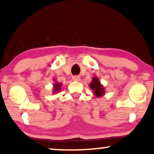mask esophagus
Returning a JSON list of instances; mask_svg holds the SVG:
<instances>
[{
	"label": "esophagus",
	"instance_id": "esophagus-1",
	"mask_svg": "<svg viewBox=\"0 0 154 154\" xmlns=\"http://www.w3.org/2000/svg\"><path fill=\"white\" fill-rule=\"evenodd\" d=\"M72 79L74 81H76V82H79L80 80V77H79V76H73L72 77Z\"/></svg>",
	"mask_w": 154,
	"mask_h": 154
}]
</instances>
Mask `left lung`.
<instances>
[{
	"label": "left lung",
	"instance_id": "obj_1",
	"mask_svg": "<svg viewBox=\"0 0 154 154\" xmlns=\"http://www.w3.org/2000/svg\"><path fill=\"white\" fill-rule=\"evenodd\" d=\"M90 88L93 91V93L97 98L102 97L105 95V88L103 87V85L101 84L98 77H93L92 81L89 84Z\"/></svg>",
	"mask_w": 154,
	"mask_h": 154
}]
</instances>
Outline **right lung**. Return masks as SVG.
Returning <instances> with one entry per match:
<instances>
[{
	"instance_id": "obj_1",
	"label": "right lung",
	"mask_w": 154,
	"mask_h": 154,
	"mask_svg": "<svg viewBox=\"0 0 154 154\" xmlns=\"http://www.w3.org/2000/svg\"><path fill=\"white\" fill-rule=\"evenodd\" d=\"M55 81V79H54ZM62 87V84L60 82H56L55 81V83H54V87H53V93H57L61 91V88Z\"/></svg>"
}]
</instances>
